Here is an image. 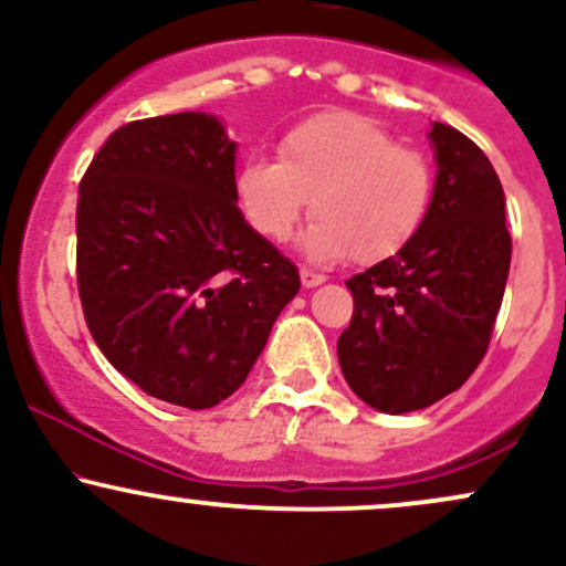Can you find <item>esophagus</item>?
I'll list each match as a JSON object with an SVG mask.
<instances>
[{
  "label": "esophagus",
  "instance_id": "obj_1",
  "mask_svg": "<svg viewBox=\"0 0 566 566\" xmlns=\"http://www.w3.org/2000/svg\"><path fill=\"white\" fill-rule=\"evenodd\" d=\"M301 282L305 290H311V287H319V284L327 282V276L316 274V271H311V269H301Z\"/></svg>",
  "mask_w": 566,
  "mask_h": 566
}]
</instances>
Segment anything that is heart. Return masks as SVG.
Returning <instances> with one entry per match:
<instances>
[{"mask_svg": "<svg viewBox=\"0 0 566 566\" xmlns=\"http://www.w3.org/2000/svg\"><path fill=\"white\" fill-rule=\"evenodd\" d=\"M276 159L242 161L233 180L239 210L263 239L287 242L311 201L316 223L303 244L316 261H391L431 216V161L367 116H311L284 133Z\"/></svg>", "mask_w": 566, "mask_h": 566, "instance_id": "1", "label": "heart"}]
</instances>
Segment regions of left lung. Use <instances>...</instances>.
<instances>
[{"mask_svg": "<svg viewBox=\"0 0 566 566\" xmlns=\"http://www.w3.org/2000/svg\"><path fill=\"white\" fill-rule=\"evenodd\" d=\"M431 216L391 261L350 276L354 316L337 340L350 391L380 412H412L458 391L490 348L511 233L486 154L437 122Z\"/></svg>", "mask_w": 566, "mask_h": 566, "instance_id": "left-lung-1", "label": "left lung"}]
</instances>
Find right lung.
Wrapping results in <instances>:
<instances>
[{
    "label": "right lung",
    "instance_id": "obj_1",
    "mask_svg": "<svg viewBox=\"0 0 566 566\" xmlns=\"http://www.w3.org/2000/svg\"><path fill=\"white\" fill-rule=\"evenodd\" d=\"M237 146L216 116L122 125L76 199L90 335L148 396L216 407L247 380L301 276L237 207Z\"/></svg>",
    "mask_w": 566,
    "mask_h": 566
}]
</instances>
